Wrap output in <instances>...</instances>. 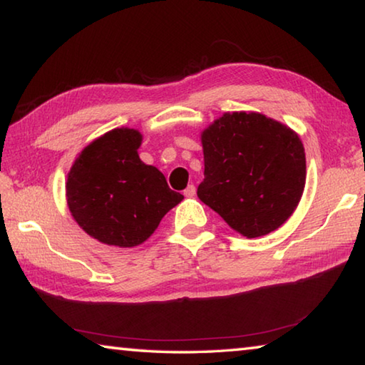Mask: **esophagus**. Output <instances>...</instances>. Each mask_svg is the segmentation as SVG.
<instances>
[{"label":"esophagus","instance_id":"obj_1","mask_svg":"<svg viewBox=\"0 0 365 365\" xmlns=\"http://www.w3.org/2000/svg\"><path fill=\"white\" fill-rule=\"evenodd\" d=\"M195 193H196V188H195V185L191 183V185H188L187 188L183 190V195L187 196V197H191V196H195Z\"/></svg>","mask_w":365,"mask_h":365}]
</instances>
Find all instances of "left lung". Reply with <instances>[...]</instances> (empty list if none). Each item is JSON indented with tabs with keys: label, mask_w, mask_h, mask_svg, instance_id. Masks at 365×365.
<instances>
[{
	"label": "left lung",
	"mask_w": 365,
	"mask_h": 365,
	"mask_svg": "<svg viewBox=\"0 0 365 365\" xmlns=\"http://www.w3.org/2000/svg\"><path fill=\"white\" fill-rule=\"evenodd\" d=\"M197 197L248 238L274 232L298 206L306 156L298 135L257 113L224 114L202 133Z\"/></svg>",
	"instance_id": "8db88e82"
}]
</instances>
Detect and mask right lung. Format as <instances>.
I'll use <instances>...</instances> for the list:
<instances>
[{"mask_svg":"<svg viewBox=\"0 0 365 365\" xmlns=\"http://www.w3.org/2000/svg\"><path fill=\"white\" fill-rule=\"evenodd\" d=\"M141 135L114 128L76 159L66 183L67 205L77 224L98 242L132 248L156 230L183 195L138 156Z\"/></svg>","mask_w":365,"mask_h":365,"instance_id":"1","label":"right lung"}]
</instances>
